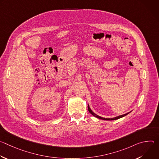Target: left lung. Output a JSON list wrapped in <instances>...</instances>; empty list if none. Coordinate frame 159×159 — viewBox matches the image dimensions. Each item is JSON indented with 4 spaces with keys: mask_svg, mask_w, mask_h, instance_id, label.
Segmentation results:
<instances>
[{
    "mask_svg": "<svg viewBox=\"0 0 159 159\" xmlns=\"http://www.w3.org/2000/svg\"><path fill=\"white\" fill-rule=\"evenodd\" d=\"M88 110H89V112L90 113V114H91L92 115H93L94 117H96V118H99V119H101V120H118V119H120V118H123V117H124V116H125L126 115H127L128 114H129V113L130 112H128V113H126V114H125V115H120V116H116V117H115V118H102V117H101V116H98V115H97L96 114H95V113L94 112H93V111L91 110V109L90 108V107H89V104H88Z\"/></svg>",
    "mask_w": 159,
    "mask_h": 159,
    "instance_id": "obj_1",
    "label": "left lung"
}]
</instances>
